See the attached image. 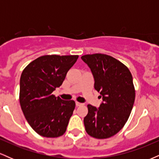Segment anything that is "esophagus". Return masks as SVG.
Listing matches in <instances>:
<instances>
[{"label":"esophagus","mask_w":159,"mask_h":159,"mask_svg":"<svg viewBox=\"0 0 159 159\" xmlns=\"http://www.w3.org/2000/svg\"><path fill=\"white\" fill-rule=\"evenodd\" d=\"M75 105H76V106H81V105H83V104L78 102H75Z\"/></svg>","instance_id":"1"}]
</instances>
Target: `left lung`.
I'll use <instances>...</instances> for the list:
<instances>
[{
	"instance_id": "obj_1",
	"label": "left lung",
	"mask_w": 159,
	"mask_h": 159,
	"mask_svg": "<svg viewBox=\"0 0 159 159\" xmlns=\"http://www.w3.org/2000/svg\"><path fill=\"white\" fill-rule=\"evenodd\" d=\"M81 59L90 68L95 90L103 100L98 108L87 105L85 130L97 139L111 138L123 129L132 112L135 98L132 75L126 66L107 54H86Z\"/></svg>"
}]
</instances>
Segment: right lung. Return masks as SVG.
Listing matches in <instances>:
<instances>
[{"mask_svg":"<svg viewBox=\"0 0 159 159\" xmlns=\"http://www.w3.org/2000/svg\"><path fill=\"white\" fill-rule=\"evenodd\" d=\"M78 55H44L25 67L20 78L19 102L27 123L39 135L57 138L66 131L75 102L52 92L64 81Z\"/></svg>","mask_w":159,"mask_h":159,"instance_id":"obj_1","label":"right lung"}]
</instances>
